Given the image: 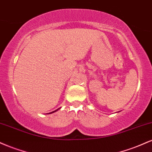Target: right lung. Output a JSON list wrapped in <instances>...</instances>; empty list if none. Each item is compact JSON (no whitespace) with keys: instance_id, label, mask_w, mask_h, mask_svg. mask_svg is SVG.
I'll list each match as a JSON object with an SVG mask.
<instances>
[{"instance_id":"add662e5","label":"right lung","mask_w":152,"mask_h":152,"mask_svg":"<svg viewBox=\"0 0 152 152\" xmlns=\"http://www.w3.org/2000/svg\"><path fill=\"white\" fill-rule=\"evenodd\" d=\"M57 110H58V109H57ZM57 110H56V111H52V112H50V114H51V113H53V112H55V111H56Z\"/></svg>"}]
</instances>
